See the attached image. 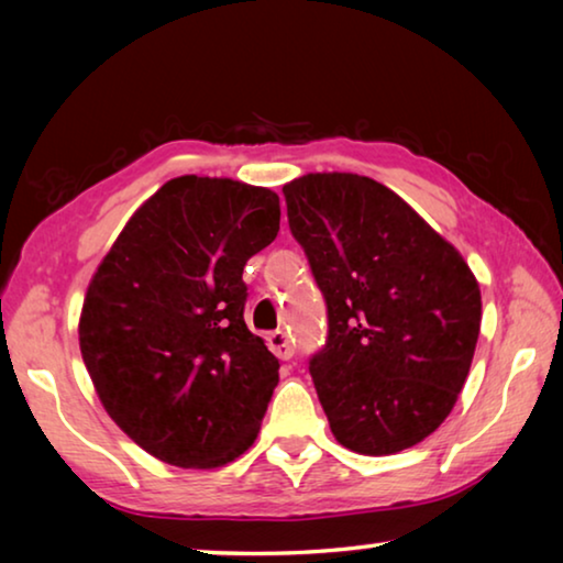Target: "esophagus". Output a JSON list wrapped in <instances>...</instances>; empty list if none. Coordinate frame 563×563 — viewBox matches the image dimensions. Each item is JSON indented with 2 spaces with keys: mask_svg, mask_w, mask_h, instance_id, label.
Here are the masks:
<instances>
[{
  "mask_svg": "<svg viewBox=\"0 0 563 563\" xmlns=\"http://www.w3.org/2000/svg\"><path fill=\"white\" fill-rule=\"evenodd\" d=\"M268 347L273 350V355L280 357V360H290L295 355V345L290 342V335H288V332H283V330L268 335Z\"/></svg>",
  "mask_w": 563,
  "mask_h": 563,
  "instance_id": "1",
  "label": "esophagus"
}]
</instances>
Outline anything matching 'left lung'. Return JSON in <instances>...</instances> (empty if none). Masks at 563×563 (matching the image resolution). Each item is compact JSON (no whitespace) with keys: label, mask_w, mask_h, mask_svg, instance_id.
Returning <instances> with one entry per match:
<instances>
[{"label":"left lung","mask_w":563,"mask_h":563,"mask_svg":"<svg viewBox=\"0 0 563 563\" xmlns=\"http://www.w3.org/2000/svg\"><path fill=\"white\" fill-rule=\"evenodd\" d=\"M288 223L328 302L310 360L330 430L385 456L440 427L470 375L482 292L462 253L395 190L357 174L283 186Z\"/></svg>","instance_id":"left-lung-1"}]
</instances>
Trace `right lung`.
Returning <instances> with one entry per match:
<instances>
[{
  "label": "right lung",
  "mask_w": 563,
  "mask_h": 563,
  "mask_svg": "<svg viewBox=\"0 0 563 563\" xmlns=\"http://www.w3.org/2000/svg\"><path fill=\"white\" fill-rule=\"evenodd\" d=\"M278 231L271 188L178 176L93 273L84 365L109 417L156 460L216 470L258 437L280 365L243 320V268Z\"/></svg>",
  "instance_id": "obj_1"
}]
</instances>
